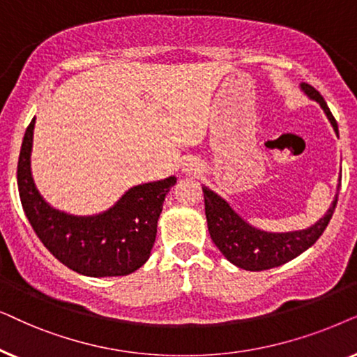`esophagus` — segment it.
<instances>
[{"mask_svg":"<svg viewBox=\"0 0 357 357\" xmlns=\"http://www.w3.org/2000/svg\"><path fill=\"white\" fill-rule=\"evenodd\" d=\"M186 173H189V174L201 173V166H199L197 163H189V165H186Z\"/></svg>","mask_w":357,"mask_h":357,"instance_id":"esophagus-1","label":"esophagus"}]
</instances>
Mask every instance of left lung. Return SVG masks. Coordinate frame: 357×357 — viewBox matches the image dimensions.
<instances>
[{"instance_id":"obj_1","label":"left lung","mask_w":357,"mask_h":357,"mask_svg":"<svg viewBox=\"0 0 357 357\" xmlns=\"http://www.w3.org/2000/svg\"><path fill=\"white\" fill-rule=\"evenodd\" d=\"M301 86L307 96L320 104L338 135V123L321 94L307 83H302ZM202 192L208 234L217 248L222 251V255L241 269L264 271L294 259L320 238L333 217L336 202H338L340 184L335 201L328 208L325 217H321L315 225L307 230L287 231V234H268V231L258 230L246 223L238 213H235L234 208L211 189L202 188Z\"/></svg>"}]
</instances>
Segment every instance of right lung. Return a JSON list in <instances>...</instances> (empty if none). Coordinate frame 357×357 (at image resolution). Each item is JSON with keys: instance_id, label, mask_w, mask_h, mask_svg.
I'll return each mask as SVG.
<instances>
[{"instance_id": "right-lung-1", "label": "right lung", "mask_w": 357, "mask_h": 357, "mask_svg": "<svg viewBox=\"0 0 357 357\" xmlns=\"http://www.w3.org/2000/svg\"><path fill=\"white\" fill-rule=\"evenodd\" d=\"M27 126L17 161L19 197L31 227L47 250L70 269L93 278L127 275L145 264L156 238V222L174 176L135 186L109 211L76 217L40 197L31 176L32 130Z\"/></svg>"}]
</instances>
